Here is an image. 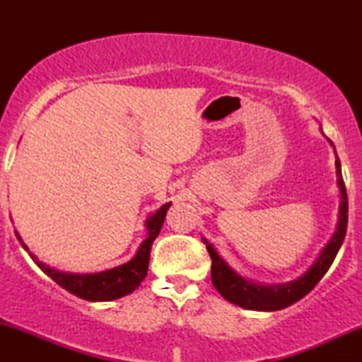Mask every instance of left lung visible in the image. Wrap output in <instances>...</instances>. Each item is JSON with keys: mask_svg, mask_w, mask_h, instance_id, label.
<instances>
[{"mask_svg": "<svg viewBox=\"0 0 362 362\" xmlns=\"http://www.w3.org/2000/svg\"><path fill=\"white\" fill-rule=\"evenodd\" d=\"M331 146H334L331 143ZM336 176H338V187H339V214H338V226L328 244L320 252L318 259L313 262V265L305 272L303 275L296 280L286 281V284L279 285H262L255 281L247 280L244 276L229 267V264L217 254L214 245L211 244L206 237H202V242L206 244V249L209 252L212 265H211V279L212 285L219 291L222 298H226L230 303H234L240 308L255 310V311H276L284 310L286 306L296 303V301L308 295L315 288L316 284L323 279V275L333 264L336 254H338L341 244H343L346 235V227H348V194L341 175V163L336 155Z\"/></svg>", "mask_w": 362, "mask_h": 362, "instance_id": "8db88e82", "label": "left lung"}]
</instances>
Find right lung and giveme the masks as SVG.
Listing matches in <instances>:
<instances>
[{
    "mask_svg": "<svg viewBox=\"0 0 362 362\" xmlns=\"http://www.w3.org/2000/svg\"><path fill=\"white\" fill-rule=\"evenodd\" d=\"M171 202L163 204L155 214H151L145 222L146 227V239L138 247L135 257L128 260L127 264L113 267L110 270L98 272V274H69V272H61L37 260V257L31 254L28 245L24 244L21 235L16 232L18 240L21 242L24 250L31 255V259L36 262V265L44 274L61 285L69 293L78 296L82 300L88 301H112L122 296L130 295L135 291L148 274V264H150V250L155 239L160 234L163 222H165L166 212L170 209Z\"/></svg>",
    "mask_w": 362,
    "mask_h": 362,
    "instance_id": "add662e5",
    "label": "right lung"
}]
</instances>
